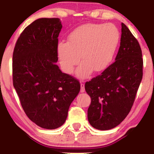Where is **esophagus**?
<instances>
[{
  "label": "esophagus",
  "mask_w": 154,
  "mask_h": 154,
  "mask_svg": "<svg viewBox=\"0 0 154 154\" xmlns=\"http://www.w3.org/2000/svg\"><path fill=\"white\" fill-rule=\"evenodd\" d=\"M85 91V85L83 83H81V92H84Z\"/></svg>",
  "instance_id": "esophagus-1"
}]
</instances>
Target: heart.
Returning a JSON list of instances; mask_svg holds the SVG:
<instances>
[{
  "label": "heart",
  "mask_w": 154,
  "mask_h": 154,
  "mask_svg": "<svg viewBox=\"0 0 154 154\" xmlns=\"http://www.w3.org/2000/svg\"><path fill=\"white\" fill-rule=\"evenodd\" d=\"M119 38V30L111 24H87L78 27L69 34L68 42L61 41L57 45L61 67L71 74L81 57L83 63L76 71L81 79L87 78L92 70L104 71L112 62Z\"/></svg>",
  "instance_id": "1"
}]
</instances>
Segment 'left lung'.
<instances>
[{
    "label": "left lung",
    "instance_id": "8db88e82",
    "mask_svg": "<svg viewBox=\"0 0 154 154\" xmlns=\"http://www.w3.org/2000/svg\"><path fill=\"white\" fill-rule=\"evenodd\" d=\"M121 26V45L116 61L85 85L86 92L91 97L88 121L100 130L112 129L125 119L142 79L140 45L123 23Z\"/></svg>",
    "mask_w": 154,
    "mask_h": 154
}]
</instances>
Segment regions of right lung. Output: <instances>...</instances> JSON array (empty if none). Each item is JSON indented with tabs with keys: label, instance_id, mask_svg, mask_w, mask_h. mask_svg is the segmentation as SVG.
Instances as JSON below:
<instances>
[{
	"label": "right lung",
	"instance_id": "right-lung-1",
	"mask_svg": "<svg viewBox=\"0 0 154 154\" xmlns=\"http://www.w3.org/2000/svg\"><path fill=\"white\" fill-rule=\"evenodd\" d=\"M62 25L58 18H41L24 29L14 46L12 80L21 105L31 121L48 130L62 126L79 81L62 73L56 62Z\"/></svg>",
	"mask_w": 154,
	"mask_h": 154
}]
</instances>
